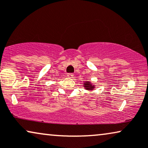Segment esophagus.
I'll list each match as a JSON object with an SVG mask.
<instances>
[{
    "label": "esophagus",
    "instance_id": "esophagus-1",
    "mask_svg": "<svg viewBox=\"0 0 148 148\" xmlns=\"http://www.w3.org/2000/svg\"><path fill=\"white\" fill-rule=\"evenodd\" d=\"M67 76H68L69 77H70V78H73V77L74 75L73 73H68V74H67Z\"/></svg>",
    "mask_w": 148,
    "mask_h": 148
}]
</instances>
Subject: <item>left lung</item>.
Returning <instances> with one entry per match:
<instances>
[{
  "mask_svg": "<svg viewBox=\"0 0 148 148\" xmlns=\"http://www.w3.org/2000/svg\"><path fill=\"white\" fill-rule=\"evenodd\" d=\"M84 87L86 88V90H93L95 89V85H92L90 82H85L84 84Z\"/></svg>",
  "mask_w": 148,
  "mask_h": 148,
  "instance_id": "obj_1",
  "label": "left lung"
}]
</instances>
